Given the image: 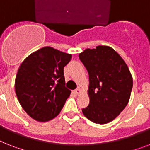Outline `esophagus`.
I'll use <instances>...</instances> for the list:
<instances>
[{"instance_id": "34e87169", "label": "esophagus", "mask_w": 150, "mask_h": 150, "mask_svg": "<svg viewBox=\"0 0 150 150\" xmlns=\"http://www.w3.org/2000/svg\"><path fill=\"white\" fill-rule=\"evenodd\" d=\"M74 92H75V94L77 95V96H79V94H81V90L79 88H77V89H75V91H74Z\"/></svg>"}]
</instances>
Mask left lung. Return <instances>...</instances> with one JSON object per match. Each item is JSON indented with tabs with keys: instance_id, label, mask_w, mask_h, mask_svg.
Returning a JSON list of instances; mask_svg holds the SVG:
<instances>
[{
	"instance_id": "obj_1",
	"label": "left lung",
	"mask_w": 150,
	"mask_h": 150,
	"mask_svg": "<svg viewBox=\"0 0 150 150\" xmlns=\"http://www.w3.org/2000/svg\"><path fill=\"white\" fill-rule=\"evenodd\" d=\"M79 57L89 77L90 102L82 113L95 123H109L129 101L133 84L131 72L121 56L109 46L87 48Z\"/></svg>"
}]
</instances>
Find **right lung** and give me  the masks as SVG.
Returning a JSON list of instances; mask_svg holds the SVG:
<instances>
[{"mask_svg":"<svg viewBox=\"0 0 150 150\" xmlns=\"http://www.w3.org/2000/svg\"><path fill=\"white\" fill-rule=\"evenodd\" d=\"M71 54L43 47L28 55L16 75V96L27 114L38 122H47L60 113L71 91L65 86L64 67Z\"/></svg>","mask_w":150,"mask_h":150,"instance_id":"add662e5","label":"right lung"}]
</instances>
